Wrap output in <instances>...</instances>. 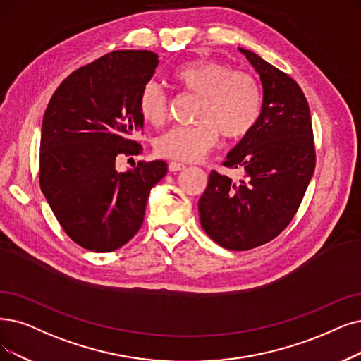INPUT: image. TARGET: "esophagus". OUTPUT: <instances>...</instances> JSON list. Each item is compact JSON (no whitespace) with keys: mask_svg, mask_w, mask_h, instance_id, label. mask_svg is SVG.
Segmentation results:
<instances>
[{"mask_svg":"<svg viewBox=\"0 0 361 361\" xmlns=\"http://www.w3.org/2000/svg\"><path fill=\"white\" fill-rule=\"evenodd\" d=\"M186 166L182 164V163H178V161H171L169 163V170L170 171H179V170H183Z\"/></svg>","mask_w":361,"mask_h":361,"instance_id":"34e87169","label":"esophagus"}]
</instances>
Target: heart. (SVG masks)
I'll list each match as a JSON object with an SVG mask.
<instances>
[{
    "mask_svg": "<svg viewBox=\"0 0 361 361\" xmlns=\"http://www.w3.org/2000/svg\"><path fill=\"white\" fill-rule=\"evenodd\" d=\"M182 90L200 97L192 127H173L155 139V152L178 161H195L210 151L219 133L226 140L247 136L262 114V90L247 72L210 59L186 62L171 75ZM143 121L161 126L169 112L167 97L155 82L143 85L139 94Z\"/></svg>",
    "mask_w": 361,
    "mask_h": 361,
    "instance_id": "b5f03b06",
    "label": "heart"
}]
</instances>
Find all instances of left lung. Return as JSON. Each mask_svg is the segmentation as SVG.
Masks as SVG:
<instances>
[{"label": "left lung", "instance_id": "left-lung-1", "mask_svg": "<svg viewBox=\"0 0 361 361\" xmlns=\"http://www.w3.org/2000/svg\"><path fill=\"white\" fill-rule=\"evenodd\" d=\"M262 82V114L226 155L235 182L212 171L198 200L206 234L228 250H250L290 224L315 169L310 106L298 82L261 56L238 49Z\"/></svg>", "mask_w": 361, "mask_h": 361}]
</instances>
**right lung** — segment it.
<instances>
[{
    "label": "right lung",
    "instance_id": "right-lung-1",
    "mask_svg": "<svg viewBox=\"0 0 361 361\" xmlns=\"http://www.w3.org/2000/svg\"><path fill=\"white\" fill-rule=\"evenodd\" d=\"M158 56L118 50L63 80L42 118L39 186L56 219L81 247L114 252L130 241L145 216L152 186L167 173L161 160L115 169L117 155H137L143 128L139 94Z\"/></svg>",
    "mask_w": 361,
    "mask_h": 361
}]
</instances>
